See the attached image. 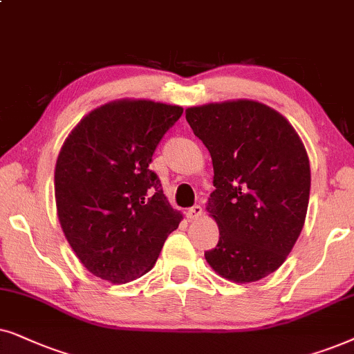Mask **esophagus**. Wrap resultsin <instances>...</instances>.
Masks as SVG:
<instances>
[{"instance_id":"1","label":"esophagus","mask_w":354,"mask_h":354,"mask_svg":"<svg viewBox=\"0 0 354 354\" xmlns=\"http://www.w3.org/2000/svg\"><path fill=\"white\" fill-rule=\"evenodd\" d=\"M201 215H202V207L201 205H192L191 209L187 210V218H189V220L199 218Z\"/></svg>"}]
</instances>
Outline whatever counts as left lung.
Wrapping results in <instances>:
<instances>
[{
    "instance_id": "1",
    "label": "left lung",
    "mask_w": 354,
    "mask_h": 354,
    "mask_svg": "<svg viewBox=\"0 0 354 354\" xmlns=\"http://www.w3.org/2000/svg\"><path fill=\"white\" fill-rule=\"evenodd\" d=\"M209 149L214 186L207 212L220 228L209 266L236 283L275 272L293 249L309 204L310 168L293 126L263 103L236 100L186 110Z\"/></svg>"
}]
</instances>
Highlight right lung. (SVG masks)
<instances>
[{"mask_svg": "<svg viewBox=\"0 0 354 354\" xmlns=\"http://www.w3.org/2000/svg\"><path fill=\"white\" fill-rule=\"evenodd\" d=\"M181 106L120 100L88 113L56 160L55 196L64 236L82 266L128 283L155 266L181 214L163 194L152 155Z\"/></svg>", "mask_w": 354, "mask_h": 354, "instance_id": "right-lung-1", "label": "right lung"}]
</instances>
